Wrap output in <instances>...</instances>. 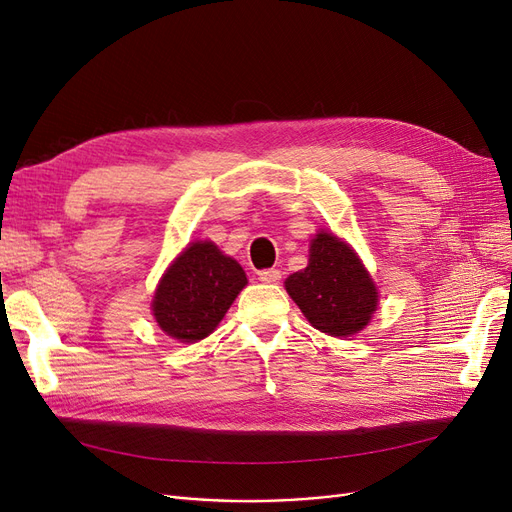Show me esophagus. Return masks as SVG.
Segmentation results:
<instances>
[{"label":"esophagus","mask_w":512,"mask_h":512,"mask_svg":"<svg viewBox=\"0 0 512 512\" xmlns=\"http://www.w3.org/2000/svg\"><path fill=\"white\" fill-rule=\"evenodd\" d=\"M257 276H259V280L265 282V284H276V282H280L282 272H280V270H261Z\"/></svg>","instance_id":"esophagus-1"}]
</instances>
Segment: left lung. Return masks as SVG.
<instances>
[{"mask_svg":"<svg viewBox=\"0 0 512 512\" xmlns=\"http://www.w3.org/2000/svg\"><path fill=\"white\" fill-rule=\"evenodd\" d=\"M284 284L309 324L338 338L363 330L378 307V290L363 263L346 242L328 232L311 240L309 265Z\"/></svg>","mask_w":512,"mask_h":512,"instance_id":"left-lung-1","label":"left lung"}]
</instances>
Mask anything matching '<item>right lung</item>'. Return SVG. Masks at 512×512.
<instances>
[{"instance_id":"add662e5","label":"right lung","mask_w":512,"mask_h":512,"mask_svg":"<svg viewBox=\"0 0 512 512\" xmlns=\"http://www.w3.org/2000/svg\"><path fill=\"white\" fill-rule=\"evenodd\" d=\"M245 284L247 276L232 257L222 255L213 242H193L155 290V321L168 336L197 342L220 324Z\"/></svg>"}]
</instances>
